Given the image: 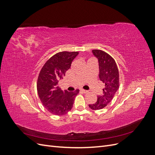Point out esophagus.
<instances>
[{
  "mask_svg": "<svg viewBox=\"0 0 155 155\" xmlns=\"http://www.w3.org/2000/svg\"><path fill=\"white\" fill-rule=\"evenodd\" d=\"M80 91H81V92L84 93V94H86V93H87V92H88V91H87L84 90V89H80Z\"/></svg>",
  "mask_w": 155,
  "mask_h": 155,
  "instance_id": "obj_1",
  "label": "esophagus"
}]
</instances>
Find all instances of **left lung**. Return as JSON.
I'll return each mask as SVG.
<instances>
[{"label": "left lung", "instance_id": "left-lung-1", "mask_svg": "<svg viewBox=\"0 0 155 155\" xmlns=\"http://www.w3.org/2000/svg\"><path fill=\"white\" fill-rule=\"evenodd\" d=\"M93 55L99 64V79L105 85L103 93L97 96L96 103L88 105L92 110H100L112 101L119 88V72L114 59L110 55L100 50H93Z\"/></svg>", "mask_w": 155, "mask_h": 155}]
</instances>
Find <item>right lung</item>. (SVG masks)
<instances>
[{"mask_svg":"<svg viewBox=\"0 0 155 155\" xmlns=\"http://www.w3.org/2000/svg\"><path fill=\"white\" fill-rule=\"evenodd\" d=\"M78 54V51L59 52L50 58L41 70L37 83V92L43 106L51 114L63 115L72 109L79 90L63 91L58 83Z\"/></svg>","mask_w":155,"mask_h":155,"instance_id":"obj_1","label":"right lung"}]
</instances>
